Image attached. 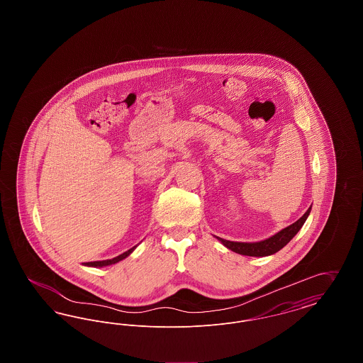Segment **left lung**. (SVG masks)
Segmentation results:
<instances>
[{
    "instance_id": "obj_1",
    "label": "left lung",
    "mask_w": 363,
    "mask_h": 363,
    "mask_svg": "<svg viewBox=\"0 0 363 363\" xmlns=\"http://www.w3.org/2000/svg\"><path fill=\"white\" fill-rule=\"evenodd\" d=\"M311 207L303 213L301 219H298L295 223H293L281 231L277 233L275 235L269 237L268 240L259 242H234L222 240L218 237V240L225 245L227 249L242 255V256H252V257H264V256H271L274 253L279 252L281 247H284L289 242L293 240L296 235V233L301 230V227L306 222L309 213H311Z\"/></svg>"
}]
</instances>
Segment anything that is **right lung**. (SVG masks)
<instances>
[{
    "instance_id": "add662e5",
    "label": "right lung",
    "mask_w": 363,
    "mask_h": 363,
    "mask_svg": "<svg viewBox=\"0 0 363 363\" xmlns=\"http://www.w3.org/2000/svg\"><path fill=\"white\" fill-rule=\"evenodd\" d=\"M135 249H136V246H133V247L129 249L128 252H123L122 255L114 257V259H102V261H91V262H84V265H86V267H107V265H111V264H116V262H118V261H121V259H126Z\"/></svg>"
}]
</instances>
